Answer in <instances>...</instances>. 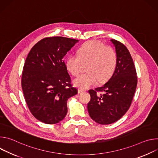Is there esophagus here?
Segmentation results:
<instances>
[{"label": "esophagus", "mask_w": 158, "mask_h": 158, "mask_svg": "<svg viewBox=\"0 0 158 158\" xmlns=\"http://www.w3.org/2000/svg\"><path fill=\"white\" fill-rule=\"evenodd\" d=\"M85 91V90H83V89H78V93H84Z\"/></svg>", "instance_id": "1"}]
</instances>
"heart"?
<instances>
[{"instance_id":"1","label":"heart","mask_w":158,"mask_h":158,"mask_svg":"<svg viewBox=\"0 0 158 158\" xmlns=\"http://www.w3.org/2000/svg\"><path fill=\"white\" fill-rule=\"evenodd\" d=\"M87 63V73L74 80V85L82 89L96 84L99 80L103 82L109 79L117 67L118 56L112 47L98 40H89L78 49L77 55L71 54L67 57L65 67L73 76H77L82 64Z\"/></svg>"}]
</instances>
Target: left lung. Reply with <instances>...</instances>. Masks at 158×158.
<instances>
[{"mask_svg":"<svg viewBox=\"0 0 158 158\" xmlns=\"http://www.w3.org/2000/svg\"><path fill=\"white\" fill-rule=\"evenodd\" d=\"M116 48L118 65L114 74L102 87L91 89L87 104L90 117L100 124H110L120 119L131 106L138 83L136 70L127 48L111 39ZM103 92L102 94H99Z\"/></svg>","mask_w":158,"mask_h":158,"instance_id":"8db88e82","label":"left lung"}]
</instances>
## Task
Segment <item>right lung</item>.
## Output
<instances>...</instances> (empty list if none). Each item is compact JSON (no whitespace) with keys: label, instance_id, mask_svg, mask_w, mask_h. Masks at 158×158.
<instances>
[{"label":"right lung","instance_id":"right-lung-1","mask_svg":"<svg viewBox=\"0 0 158 158\" xmlns=\"http://www.w3.org/2000/svg\"><path fill=\"white\" fill-rule=\"evenodd\" d=\"M78 40L49 37L36 43L24 65L21 84L32 114L48 124L61 121L67 114V101L77 93L71 84L63 57Z\"/></svg>","mask_w":158,"mask_h":158}]
</instances>
